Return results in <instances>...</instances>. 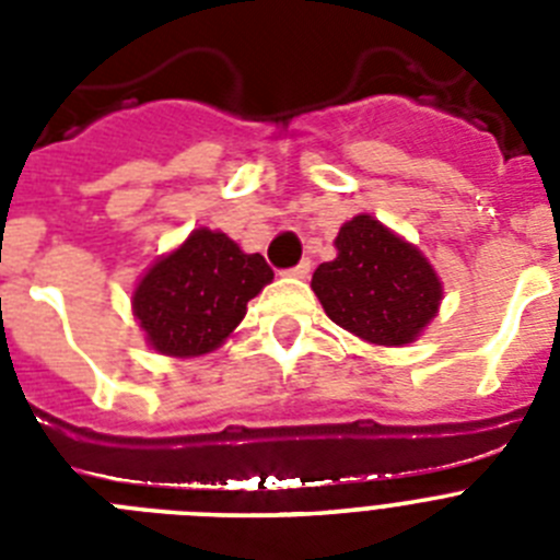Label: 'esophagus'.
<instances>
[{"label":"esophagus","mask_w":560,"mask_h":560,"mask_svg":"<svg viewBox=\"0 0 560 560\" xmlns=\"http://www.w3.org/2000/svg\"><path fill=\"white\" fill-rule=\"evenodd\" d=\"M285 275H289V277H296V280H305V277L311 275V260H308V257H305V260H300V264H296L294 269L285 271Z\"/></svg>","instance_id":"1"}]
</instances>
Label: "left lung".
Returning a JSON list of instances; mask_svg holds the SVG:
<instances>
[{"label": "left lung", "instance_id": "8db88e82", "mask_svg": "<svg viewBox=\"0 0 560 560\" xmlns=\"http://www.w3.org/2000/svg\"><path fill=\"white\" fill-rule=\"evenodd\" d=\"M336 257L319 264L311 289L339 328L378 348H404L432 323L443 283L429 257L361 212L345 221Z\"/></svg>", "mask_w": 560, "mask_h": 560}]
</instances>
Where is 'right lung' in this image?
<instances>
[{"instance_id":"obj_1","label":"right lung","mask_w":560,"mask_h":560,"mask_svg":"<svg viewBox=\"0 0 560 560\" xmlns=\"http://www.w3.org/2000/svg\"><path fill=\"white\" fill-rule=\"evenodd\" d=\"M275 280L264 255H249L219 230L199 226L156 257L137 280L131 311L148 348L173 359L219 350L246 316V303Z\"/></svg>"}]
</instances>
